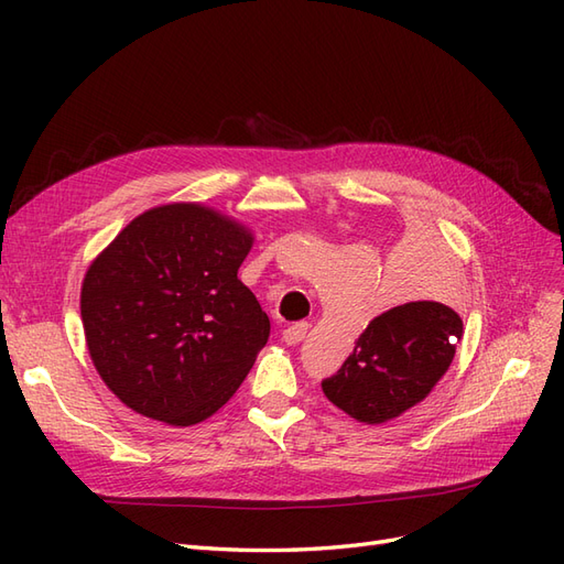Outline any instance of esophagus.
Instances as JSON below:
<instances>
[{
  "mask_svg": "<svg viewBox=\"0 0 564 564\" xmlns=\"http://www.w3.org/2000/svg\"><path fill=\"white\" fill-rule=\"evenodd\" d=\"M308 329H311L308 322H294L292 327H286V329L282 332V340H284L286 346H296L299 340H303L305 334H308Z\"/></svg>",
  "mask_w": 564,
  "mask_h": 564,
  "instance_id": "esophagus-1",
  "label": "esophagus"
}]
</instances>
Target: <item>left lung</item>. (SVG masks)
I'll list each match as a JSON object with an SVG mask.
<instances>
[{
    "mask_svg": "<svg viewBox=\"0 0 564 564\" xmlns=\"http://www.w3.org/2000/svg\"><path fill=\"white\" fill-rule=\"evenodd\" d=\"M416 270L431 259V247L416 249ZM464 319L445 303L412 301L373 317L355 340L332 379L322 381L324 395L362 423H383L429 398L445 377Z\"/></svg>",
    "mask_w": 564,
    "mask_h": 564,
    "instance_id": "obj_1",
    "label": "left lung"
}]
</instances>
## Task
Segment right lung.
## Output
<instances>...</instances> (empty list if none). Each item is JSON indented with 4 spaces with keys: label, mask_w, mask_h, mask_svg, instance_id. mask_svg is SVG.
<instances>
[{
    "label": "right lung",
    "mask_w": 564,
    "mask_h": 564,
    "mask_svg": "<svg viewBox=\"0 0 564 564\" xmlns=\"http://www.w3.org/2000/svg\"><path fill=\"white\" fill-rule=\"evenodd\" d=\"M253 232L197 202L135 216L82 280L98 377L135 414L195 425L240 388L270 319L237 278Z\"/></svg>",
    "instance_id": "add662e5"
}]
</instances>
